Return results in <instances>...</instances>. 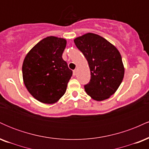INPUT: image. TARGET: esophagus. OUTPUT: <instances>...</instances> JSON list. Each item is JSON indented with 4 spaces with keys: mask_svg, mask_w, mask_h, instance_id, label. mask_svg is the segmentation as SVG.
Wrapping results in <instances>:
<instances>
[{
    "mask_svg": "<svg viewBox=\"0 0 149 149\" xmlns=\"http://www.w3.org/2000/svg\"><path fill=\"white\" fill-rule=\"evenodd\" d=\"M76 73H77V70L76 69L73 70V76H76Z\"/></svg>",
    "mask_w": 149,
    "mask_h": 149,
    "instance_id": "1",
    "label": "esophagus"
}]
</instances>
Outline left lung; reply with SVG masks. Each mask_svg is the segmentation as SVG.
Instances as JSON below:
<instances>
[{
	"mask_svg": "<svg viewBox=\"0 0 149 149\" xmlns=\"http://www.w3.org/2000/svg\"><path fill=\"white\" fill-rule=\"evenodd\" d=\"M75 45L88 61L91 79L85 90L101 102L113 95L122 83L125 68L118 49L97 34L88 33L74 39Z\"/></svg>",
	"mask_w": 149,
	"mask_h": 149,
	"instance_id": "left-lung-1",
	"label": "left lung"
}]
</instances>
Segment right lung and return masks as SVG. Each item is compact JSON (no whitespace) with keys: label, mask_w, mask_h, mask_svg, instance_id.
<instances>
[{"label":"right lung","mask_w":149,"mask_h":149,"mask_svg":"<svg viewBox=\"0 0 149 149\" xmlns=\"http://www.w3.org/2000/svg\"><path fill=\"white\" fill-rule=\"evenodd\" d=\"M66 40L48 36L27 53L22 65L26 88L36 100L56 103L66 92L73 72L62 59Z\"/></svg>","instance_id":"obj_1"}]
</instances>
